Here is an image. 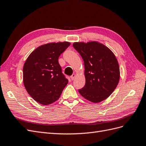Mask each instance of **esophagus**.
<instances>
[{
  "instance_id": "esophagus-1",
  "label": "esophagus",
  "mask_w": 146,
  "mask_h": 146,
  "mask_svg": "<svg viewBox=\"0 0 146 146\" xmlns=\"http://www.w3.org/2000/svg\"><path fill=\"white\" fill-rule=\"evenodd\" d=\"M75 77H76V74H73L71 76H70V78H71V80H74Z\"/></svg>"
}]
</instances>
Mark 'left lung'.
Returning a JSON list of instances; mask_svg holds the SVG:
<instances>
[{
	"label": "left lung",
	"instance_id": "obj_1",
	"mask_svg": "<svg viewBox=\"0 0 146 146\" xmlns=\"http://www.w3.org/2000/svg\"><path fill=\"white\" fill-rule=\"evenodd\" d=\"M73 47L82 57L85 65V85L78 92L94 103L108 98L117 86L120 70L112 51L96 41L74 42Z\"/></svg>",
	"mask_w": 146,
	"mask_h": 146
}]
</instances>
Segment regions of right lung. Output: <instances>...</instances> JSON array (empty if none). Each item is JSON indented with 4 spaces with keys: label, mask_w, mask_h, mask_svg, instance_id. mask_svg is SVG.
Returning <instances> with one entry per match:
<instances>
[{
    "label": "right lung",
    "mask_w": 146,
    "mask_h": 146,
    "mask_svg": "<svg viewBox=\"0 0 146 146\" xmlns=\"http://www.w3.org/2000/svg\"><path fill=\"white\" fill-rule=\"evenodd\" d=\"M70 44L69 42H51L38 47L26 60L23 82L26 90L37 102L44 105L58 100L68 80L58 63L60 55Z\"/></svg>",
    "instance_id": "obj_1"
}]
</instances>
